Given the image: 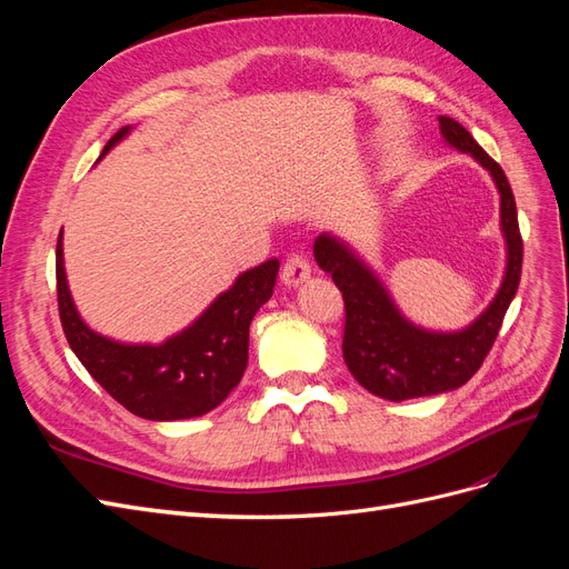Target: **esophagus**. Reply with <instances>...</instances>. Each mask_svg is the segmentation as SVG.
<instances>
[{"mask_svg": "<svg viewBox=\"0 0 569 569\" xmlns=\"http://www.w3.org/2000/svg\"><path fill=\"white\" fill-rule=\"evenodd\" d=\"M308 274H311V263H308V258L301 253H289L282 266V282L287 287H297L308 278Z\"/></svg>", "mask_w": 569, "mask_h": 569, "instance_id": "1", "label": "esophagus"}]
</instances>
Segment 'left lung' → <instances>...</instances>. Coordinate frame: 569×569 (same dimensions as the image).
I'll return each mask as SVG.
<instances>
[{"label": "left lung", "instance_id": "obj_1", "mask_svg": "<svg viewBox=\"0 0 569 569\" xmlns=\"http://www.w3.org/2000/svg\"><path fill=\"white\" fill-rule=\"evenodd\" d=\"M443 142L462 151L489 170L501 194V230L508 258L498 295L475 322L460 332H432L412 325L391 301L380 278L341 242L322 232L313 256L318 266L332 274L343 297V363L360 387L387 401H406L453 391L462 387L485 363L522 274V237L518 209L503 168L481 149L458 120L439 116Z\"/></svg>", "mask_w": 569, "mask_h": 569}]
</instances>
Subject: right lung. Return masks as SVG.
Segmentation results:
<instances>
[{
	"label": "right lung",
	"instance_id": "obj_1",
	"mask_svg": "<svg viewBox=\"0 0 569 569\" xmlns=\"http://www.w3.org/2000/svg\"><path fill=\"white\" fill-rule=\"evenodd\" d=\"M120 128L99 159L123 140ZM63 230L57 242V297L68 343L94 380L132 416L173 422L206 416L239 385L249 360V325L270 297L280 261L239 274L206 311L163 343H123L90 330L80 318L63 268Z\"/></svg>",
	"mask_w": 569,
	"mask_h": 569
}]
</instances>
